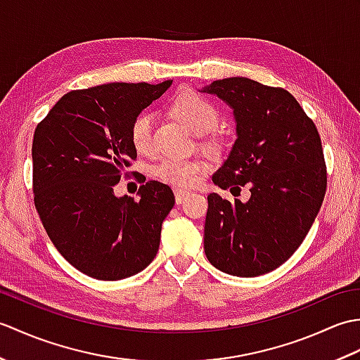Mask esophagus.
Masks as SVG:
<instances>
[{
	"instance_id": "34e87169",
	"label": "esophagus",
	"mask_w": 360,
	"mask_h": 360,
	"mask_svg": "<svg viewBox=\"0 0 360 360\" xmlns=\"http://www.w3.org/2000/svg\"><path fill=\"white\" fill-rule=\"evenodd\" d=\"M187 195H188V192H186V190L174 188V200H176V204H182V202H184Z\"/></svg>"
}]
</instances>
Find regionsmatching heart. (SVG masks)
<instances>
[{"instance_id": "heart-1", "label": "heart", "mask_w": 360, "mask_h": 360, "mask_svg": "<svg viewBox=\"0 0 360 360\" xmlns=\"http://www.w3.org/2000/svg\"><path fill=\"white\" fill-rule=\"evenodd\" d=\"M170 110L195 134H205L218 125L219 112L217 106L196 91L186 89L174 97ZM153 116L142 112L131 125V142L139 153H150L153 148ZM205 170V164L200 159L164 158L153 167V174L165 184L174 187H187L198 179Z\"/></svg>"}]
</instances>
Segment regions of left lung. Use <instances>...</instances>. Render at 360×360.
Masks as SVG:
<instances>
[{
  "label": "left lung",
  "instance_id": "obj_1",
  "mask_svg": "<svg viewBox=\"0 0 360 360\" xmlns=\"http://www.w3.org/2000/svg\"><path fill=\"white\" fill-rule=\"evenodd\" d=\"M233 110L236 141L212 176L219 188L249 184L246 202L210 193L204 226L209 262L235 277L277 269L303 243L326 192L317 128L294 96L248 77L204 86Z\"/></svg>",
  "mask_w": 360,
  "mask_h": 360
}]
</instances>
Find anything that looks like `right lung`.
<instances>
[{"label": "right lung", "instance_id": "right-lung-1", "mask_svg": "<svg viewBox=\"0 0 360 360\" xmlns=\"http://www.w3.org/2000/svg\"><path fill=\"white\" fill-rule=\"evenodd\" d=\"M172 80L106 83L65 94L37 125L32 142L34 202L46 233L75 269L122 280L156 257L172 188L141 186L139 201L114 195L137 153L131 125Z\"/></svg>", "mask_w": 360, "mask_h": 360}]
</instances>
